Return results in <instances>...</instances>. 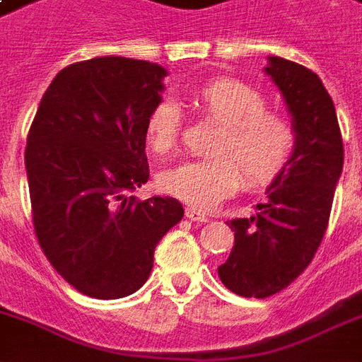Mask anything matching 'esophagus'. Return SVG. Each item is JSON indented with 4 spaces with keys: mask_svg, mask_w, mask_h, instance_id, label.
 Masks as SVG:
<instances>
[{
    "mask_svg": "<svg viewBox=\"0 0 362 362\" xmlns=\"http://www.w3.org/2000/svg\"><path fill=\"white\" fill-rule=\"evenodd\" d=\"M186 217H188L189 221H196V223H207V221H209V217H207L205 213L197 211L194 207H186Z\"/></svg>",
    "mask_w": 362,
    "mask_h": 362,
    "instance_id": "esophagus-1",
    "label": "esophagus"
}]
</instances>
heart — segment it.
<instances>
[{"label":"heart","instance_id":"b5f03b06","mask_svg":"<svg viewBox=\"0 0 362 362\" xmlns=\"http://www.w3.org/2000/svg\"><path fill=\"white\" fill-rule=\"evenodd\" d=\"M189 100L204 118L221 129L211 143L213 157L186 160L166 168L158 186L197 211H211L244 186H266L287 168L295 153L296 134L291 119L267 108L262 90L235 77L197 85ZM182 116L178 106L163 98L147 114L145 137L149 149L165 157L176 147Z\"/></svg>","mask_w":362,"mask_h":362}]
</instances>
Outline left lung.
I'll return each instance as SVG.
<instances>
[{"mask_svg": "<svg viewBox=\"0 0 362 362\" xmlns=\"http://www.w3.org/2000/svg\"><path fill=\"white\" fill-rule=\"evenodd\" d=\"M267 59V75L293 116L296 145L256 215L228 221L235 246L217 272L228 291L248 298L279 293L308 267L326 235L343 168L341 129L318 75L288 59Z\"/></svg>", "mask_w": 362, "mask_h": 362, "instance_id": "1", "label": "left lung"}]
</instances>
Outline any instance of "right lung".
<instances>
[{
    "label": "right lung",
    "mask_w": 362,
    "mask_h": 362,
    "mask_svg": "<svg viewBox=\"0 0 362 362\" xmlns=\"http://www.w3.org/2000/svg\"><path fill=\"white\" fill-rule=\"evenodd\" d=\"M165 75L143 59L71 64L54 77L28 129L25 166L38 244L52 267L93 298L141 287L155 246L184 217L174 197L132 196L149 180L145 119Z\"/></svg>",
    "instance_id": "obj_1"
}]
</instances>
